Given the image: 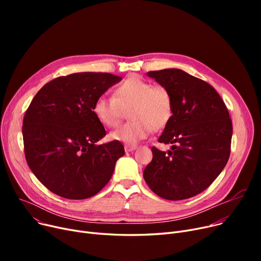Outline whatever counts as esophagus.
Returning a JSON list of instances; mask_svg holds the SVG:
<instances>
[{
    "label": "esophagus",
    "instance_id": "34e87169",
    "mask_svg": "<svg viewBox=\"0 0 261 261\" xmlns=\"http://www.w3.org/2000/svg\"><path fill=\"white\" fill-rule=\"evenodd\" d=\"M135 149H136V146H125L126 152H132Z\"/></svg>",
    "mask_w": 261,
    "mask_h": 261
}]
</instances>
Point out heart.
Masks as SVG:
<instances>
[{
  "label": "heart",
  "mask_w": 261,
  "mask_h": 261,
  "mask_svg": "<svg viewBox=\"0 0 261 261\" xmlns=\"http://www.w3.org/2000/svg\"><path fill=\"white\" fill-rule=\"evenodd\" d=\"M128 109V117L132 121L113 131L110 138L134 146L152 130L158 131L168 125L173 114V99L165 87H153L133 76L116 88L114 96H99L94 102L93 112L103 126L115 128L121 121L123 110Z\"/></svg>",
  "instance_id": "b5f03b06"
}]
</instances>
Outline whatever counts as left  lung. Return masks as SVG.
I'll return each instance as SVG.
<instances>
[{
    "mask_svg": "<svg viewBox=\"0 0 261 261\" xmlns=\"http://www.w3.org/2000/svg\"><path fill=\"white\" fill-rule=\"evenodd\" d=\"M168 89L173 114L159 142L171 144L167 152L152 147V161L144 179L166 200H184L206 189L225 167L230 153L231 119L217 91L179 68L148 72Z\"/></svg>",
    "mask_w": 261,
    "mask_h": 261,
    "instance_id": "1",
    "label": "left lung"
}]
</instances>
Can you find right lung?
I'll list each match as a JSON object with an SVG mask.
<instances>
[{
    "label": "right lung",
    "instance_id": "add662e5",
    "mask_svg": "<svg viewBox=\"0 0 261 261\" xmlns=\"http://www.w3.org/2000/svg\"><path fill=\"white\" fill-rule=\"evenodd\" d=\"M122 78L109 73H75L49 81L26 110V162L51 193L71 200L95 196L125 154L118 141L96 145L107 134L93 112L95 100Z\"/></svg>",
    "mask_w": 261,
    "mask_h": 261
}]
</instances>
